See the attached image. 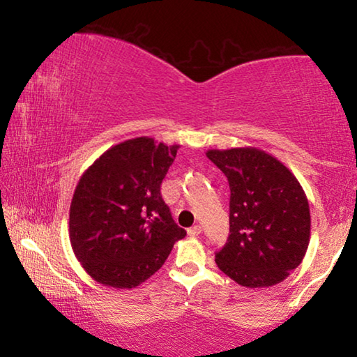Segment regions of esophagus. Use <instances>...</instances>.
Listing matches in <instances>:
<instances>
[{
  "mask_svg": "<svg viewBox=\"0 0 357 357\" xmlns=\"http://www.w3.org/2000/svg\"><path fill=\"white\" fill-rule=\"evenodd\" d=\"M202 233V227L200 225H193V227H190L189 229H187V234H189V236H198V234Z\"/></svg>",
  "mask_w": 357,
  "mask_h": 357,
  "instance_id": "esophagus-1",
  "label": "esophagus"
}]
</instances>
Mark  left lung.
Masks as SVG:
<instances>
[{
	"instance_id": "1",
	"label": "left lung",
	"mask_w": 357,
	"mask_h": 357,
	"mask_svg": "<svg viewBox=\"0 0 357 357\" xmlns=\"http://www.w3.org/2000/svg\"><path fill=\"white\" fill-rule=\"evenodd\" d=\"M229 184V236L215 263L247 288L287 279L310 243V208L299 181L277 157L258 148L208 149Z\"/></svg>"
}]
</instances>
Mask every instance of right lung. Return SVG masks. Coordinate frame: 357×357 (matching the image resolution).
<instances>
[{"label": "right lung", "mask_w": 357, "mask_h": 357, "mask_svg": "<svg viewBox=\"0 0 357 357\" xmlns=\"http://www.w3.org/2000/svg\"><path fill=\"white\" fill-rule=\"evenodd\" d=\"M178 149L137 137L107 149L82 174L70 202L69 239L82 268L100 285L138 287L185 236L160 195Z\"/></svg>", "instance_id": "add662e5"}]
</instances>
